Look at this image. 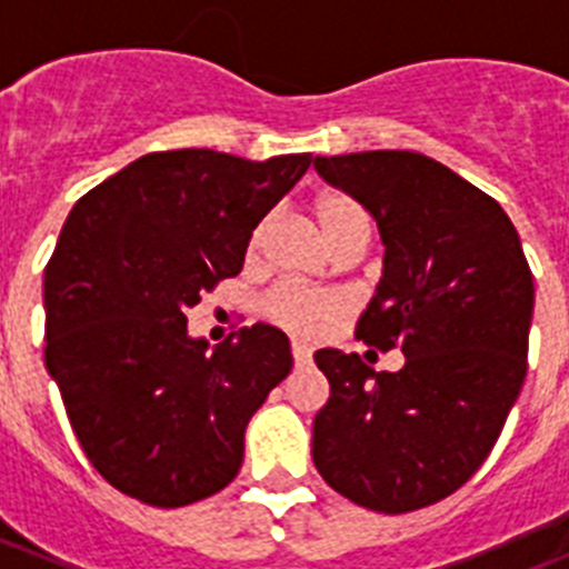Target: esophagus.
<instances>
[{
  "label": "esophagus",
  "instance_id": "34e87169",
  "mask_svg": "<svg viewBox=\"0 0 569 569\" xmlns=\"http://www.w3.org/2000/svg\"><path fill=\"white\" fill-rule=\"evenodd\" d=\"M290 350H293L296 367L310 365V359H313V350H310V345H305V341H293V345H290Z\"/></svg>",
  "mask_w": 569,
  "mask_h": 569
}]
</instances>
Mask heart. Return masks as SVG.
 I'll use <instances>...</instances> for the list:
<instances>
[{
  "mask_svg": "<svg viewBox=\"0 0 569 569\" xmlns=\"http://www.w3.org/2000/svg\"><path fill=\"white\" fill-rule=\"evenodd\" d=\"M313 216L319 222L321 236L328 239L333 250L350 241H365L370 236V222L367 213L356 199L345 193H325L319 202L313 204ZM273 230V216H264L253 228L248 239V259L256 261L268 244V236ZM261 310L270 321H276L279 328L290 330L305 339H316L325 330L339 321L347 313V301L339 293H325V290L299 288V284H279L270 290L261 301Z\"/></svg>",
  "mask_w": 569,
  "mask_h": 569,
  "instance_id": "1",
  "label": "heart"
}]
</instances>
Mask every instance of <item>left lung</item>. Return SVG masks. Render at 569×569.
I'll return each mask as SVG.
<instances>
[{"instance_id":"left-lung-1","label":"left lung","mask_w":569,"mask_h":569,"mask_svg":"<svg viewBox=\"0 0 569 569\" xmlns=\"http://www.w3.org/2000/svg\"><path fill=\"white\" fill-rule=\"evenodd\" d=\"M325 182L379 224L385 270L356 339L405 353L376 373L319 350L330 399L313 421L321 479L353 505L410 512L485 465L527 373L532 273L501 204L413 150L316 156Z\"/></svg>"}]
</instances>
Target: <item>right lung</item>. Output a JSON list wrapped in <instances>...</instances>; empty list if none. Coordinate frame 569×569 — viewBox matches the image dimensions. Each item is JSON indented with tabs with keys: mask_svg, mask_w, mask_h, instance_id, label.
<instances>
[{
	"mask_svg": "<svg viewBox=\"0 0 569 569\" xmlns=\"http://www.w3.org/2000/svg\"><path fill=\"white\" fill-rule=\"evenodd\" d=\"M310 164L162 150L68 213L44 268V365L90 465L130 499L184 507L236 479L290 341L259 321L208 350L184 310L239 276L253 228Z\"/></svg>",
	"mask_w": 569,
	"mask_h": 569,
	"instance_id": "1",
	"label": "right lung"
}]
</instances>
